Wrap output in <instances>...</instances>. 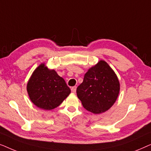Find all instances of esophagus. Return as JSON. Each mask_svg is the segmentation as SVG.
Wrapping results in <instances>:
<instances>
[{"label":"esophagus","mask_w":151,"mask_h":151,"mask_svg":"<svg viewBox=\"0 0 151 151\" xmlns=\"http://www.w3.org/2000/svg\"><path fill=\"white\" fill-rule=\"evenodd\" d=\"M76 88H77V87H76V86H73V87L71 88V91L73 92V93H76Z\"/></svg>","instance_id":"obj_1"}]
</instances>
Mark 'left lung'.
I'll return each mask as SVG.
<instances>
[{
    "label": "left lung",
    "instance_id": "left-lung-1",
    "mask_svg": "<svg viewBox=\"0 0 151 151\" xmlns=\"http://www.w3.org/2000/svg\"><path fill=\"white\" fill-rule=\"evenodd\" d=\"M119 90L120 84L115 71L106 62L101 60L88 69L76 92L84 109L100 114L114 104Z\"/></svg>",
    "mask_w": 151,
    "mask_h": 151
}]
</instances>
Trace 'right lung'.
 Returning <instances> with one entry per match:
<instances>
[{
  "label": "right lung",
  "instance_id": "right-lung-1",
  "mask_svg": "<svg viewBox=\"0 0 151 151\" xmlns=\"http://www.w3.org/2000/svg\"><path fill=\"white\" fill-rule=\"evenodd\" d=\"M27 91L33 104L46 111L58 106L71 93L65 80L45 63H41L33 72Z\"/></svg>",
  "mask_w": 151,
  "mask_h": 151
}]
</instances>
